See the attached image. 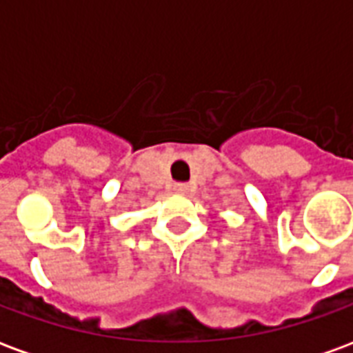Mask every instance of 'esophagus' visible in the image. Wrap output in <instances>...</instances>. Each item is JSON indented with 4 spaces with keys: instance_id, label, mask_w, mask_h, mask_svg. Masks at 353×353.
Masks as SVG:
<instances>
[{
    "instance_id": "34e87169",
    "label": "esophagus",
    "mask_w": 353,
    "mask_h": 353,
    "mask_svg": "<svg viewBox=\"0 0 353 353\" xmlns=\"http://www.w3.org/2000/svg\"><path fill=\"white\" fill-rule=\"evenodd\" d=\"M192 189H191V185H187V183H174V192L176 194H189Z\"/></svg>"
}]
</instances>
